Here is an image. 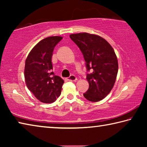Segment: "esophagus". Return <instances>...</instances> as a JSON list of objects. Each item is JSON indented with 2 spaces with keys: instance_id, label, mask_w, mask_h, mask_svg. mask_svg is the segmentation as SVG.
<instances>
[{
  "instance_id": "esophagus-1",
  "label": "esophagus",
  "mask_w": 147,
  "mask_h": 147,
  "mask_svg": "<svg viewBox=\"0 0 147 147\" xmlns=\"http://www.w3.org/2000/svg\"><path fill=\"white\" fill-rule=\"evenodd\" d=\"M76 80H77L76 76L75 75H74V74H71V75L67 78V80L73 81V82H75Z\"/></svg>"
}]
</instances>
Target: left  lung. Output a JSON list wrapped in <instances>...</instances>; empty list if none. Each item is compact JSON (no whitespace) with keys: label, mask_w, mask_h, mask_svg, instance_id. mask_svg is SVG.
Here are the masks:
<instances>
[{"label":"left lung","mask_w":147,"mask_h":147,"mask_svg":"<svg viewBox=\"0 0 147 147\" xmlns=\"http://www.w3.org/2000/svg\"><path fill=\"white\" fill-rule=\"evenodd\" d=\"M86 61L89 89L84 96L91 102L102 100L110 93L118 72V61L112 47L100 36L88 33L70 35Z\"/></svg>","instance_id":"1"}]
</instances>
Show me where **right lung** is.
<instances>
[{"instance_id":"add662e5","label":"right lung","mask_w":147,"mask_h":147,"mask_svg":"<svg viewBox=\"0 0 147 147\" xmlns=\"http://www.w3.org/2000/svg\"><path fill=\"white\" fill-rule=\"evenodd\" d=\"M60 36L43 39L32 49L25 61L24 78L27 88L43 103L54 102L61 94L63 80L54 74L51 58Z\"/></svg>"}]
</instances>
